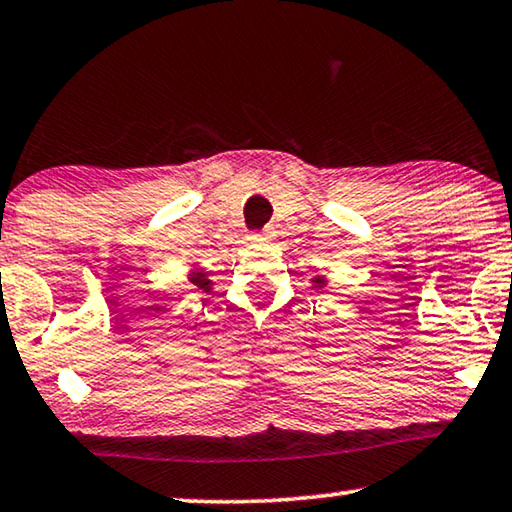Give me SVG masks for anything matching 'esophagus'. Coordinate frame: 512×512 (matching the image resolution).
<instances>
[{"label":"esophagus","mask_w":512,"mask_h":512,"mask_svg":"<svg viewBox=\"0 0 512 512\" xmlns=\"http://www.w3.org/2000/svg\"><path fill=\"white\" fill-rule=\"evenodd\" d=\"M273 236H276V232H273L271 227H264L262 232L250 234V239H255V241H273Z\"/></svg>","instance_id":"34e87169"}]
</instances>
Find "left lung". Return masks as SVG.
I'll use <instances>...</instances> for the list:
<instances>
[{
	"instance_id": "obj_1",
	"label": "left lung",
	"mask_w": 512,
	"mask_h": 512,
	"mask_svg": "<svg viewBox=\"0 0 512 512\" xmlns=\"http://www.w3.org/2000/svg\"><path fill=\"white\" fill-rule=\"evenodd\" d=\"M324 282H326L324 278H315V285H317V287H322V285H324Z\"/></svg>"
}]
</instances>
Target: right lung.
Segmentation results:
<instances>
[{
	"mask_svg": "<svg viewBox=\"0 0 512 512\" xmlns=\"http://www.w3.org/2000/svg\"><path fill=\"white\" fill-rule=\"evenodd\" d=\"M190 282H193V285H197L200 289H204V292H209L211 289V280L204 276L202 271H195V273H190Z\"/></svg>",
	"mask_w": 512,
	"mask_h": 512,
	"instance_id": "add662e5",
	"label": "right lung"
}]
</instances>
